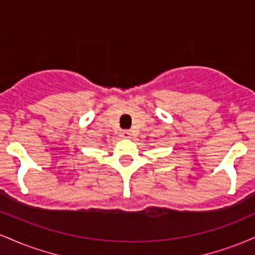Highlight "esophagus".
Here are the masks:
<instances>
[{
    "label": "esophagus",
    "instance_id": "34e87169",
    "mask_svg": "<svg viewBox=\"0 0 255 255\" xmlns=\"http://www.w3.org/2000/svg\"><path fill=\"white\" fill-rule=\"evenodd\" d=\"M130 135H131V131L130 130H124L122 131V136L124 137H130Z\"/></svg>",
    "mask_w": 255,
    "mask_h": 255
}]
</instances>
